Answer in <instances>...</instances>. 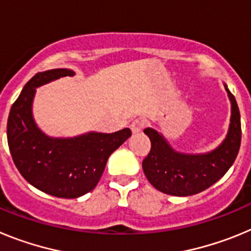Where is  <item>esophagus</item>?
Listing matches in <instances>:
<instances>
[{
    "mask_svg": "<svg viewBox=\"0 0 251 251\" xmlns=\"http://www.w3.org/2000/svg\"><path fill=\"white\" fill-rule=\"evenodd\" d=\"M143 126H145L143 122L139 121V119H134V121L130 123V129H132L133 134H138V133H141L142 129H143Z\"/></svg>",
    "mask_w": 251,
    "mask_h": 251,
    "instance_id": "esophagus-1",
    "label": "esophagus"
}]
</instances>
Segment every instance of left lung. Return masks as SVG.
I'll use <instances>...</instances> for the list:
<instances>
[{
	"label": "left lung",
	"instance_id": "obj_1",
	"mask_svg": "<svg viewBox=\"0 0 251 251\" xmlns=\"http://www.w3.org/2000/svg\"><path fill=\"white\" fill-rule=\"evenodd\" d=\"M231 104L230 123L225 138L205 153H186L175 150L162 133L153 128L143 132L151 141V151L142 168L151 185L172 196H191L217 182L238 156L241 142L240 112L235 97L224 83Z\"/></svg>",
	"mask_w": 251,
	"mask_h": 251
}]
</instances>
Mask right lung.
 I'll return each instance as SVG.
<instances>
[{"label": "right lung", "mask_w": 251, "mask_h": 251, "mask_svg": "<svg viewBox=\"0 0 251 251\" xmlns=\"http://www.w3.org/2000/svg\"><path fill=\"white\" fill-rule=\"evenodd\" d=\"M74 75L70 69H51L31 77L11 106L7 121L8 147L20 174L40 191L63 199L92 191L110 154L132 134L124 128L114 133L89 130L74 137H51L37 126L32 112L37 88Z\"/></svg>", "instance_id": "1"}]
</instances>
